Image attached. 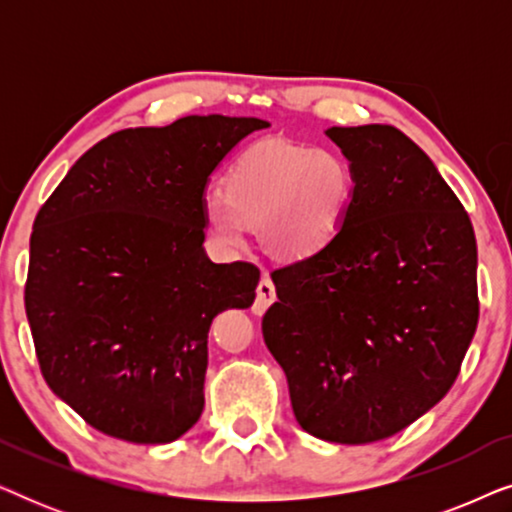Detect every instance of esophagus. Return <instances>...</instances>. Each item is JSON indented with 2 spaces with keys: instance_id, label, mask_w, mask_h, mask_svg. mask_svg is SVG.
<instances>
[{
  "instance_id": "1",
  "label": "esophagus",
  "mask_w": 512,
  "mask_h": 512,
  "mask_svg": "<svg viewBox=\"0 0 512 512\" xmlns=\"http://www.w3.org/2000/svg\"><path fill=\"white\" fill-rule=\"evenodd\" d=\"M275 284H272V279L265 275L261 282L256 286V300H254V312L256 314H263L268 307L275 303Z\"/></svg>"
}]
</instances>
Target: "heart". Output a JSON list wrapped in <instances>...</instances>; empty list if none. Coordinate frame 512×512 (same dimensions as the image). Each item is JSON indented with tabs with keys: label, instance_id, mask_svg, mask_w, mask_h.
I'll return each mask as SVG.
<instances>
[{
	"label": "heart",
	"instance_id": "1",
	"mask_svg": "<svg viewBox=\"0 0 512 512\" xmlns=\"http://www.w3.org/2000/svg\"><path fill=\"white\" fill-rule=\"evenodd\" d=\"M352 172L338 153L261 142L230 167L223 193L205 200V223L223 249H242L247 228H261L272 254L303 261L345 223Z\"/></svg>",
	"mask_w": 512,
	"mask_h": 512
}]
</instances>
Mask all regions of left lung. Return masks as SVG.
<instances>
[{
  "label": "left lung",
  "instance_id": "left-lung-1",
  "mask_svg": "<svg viewBox=\"0 0 512 512\" xmlns=\"http://www.w3.org/2000/svg\"><path fill=\"white\" fill-rule=\"evenodd\" d=\"M352 170L345 223L272 272L263 340L293 415L328 443L403 431L457 380L478 326V247L464 205L394 125L328 128Z\"/></svg>",
  "mask_w": 512,
  "mask_h": 512
}]
</instances>
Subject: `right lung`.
Segmentation results:
<instances>
[{
    "mask_svg": "<svg viewBox=\"0 0 512 512\" xmlns=\"http://www.w3.org/2000/svg\"><path fill=\"white\" fill-rule=\"evenodd\" d=\"M261 118L118 130L72 165L30 237L25 312L41 375L93 429L172 443L205 408L207 333L249 307L256 265L205 254L209 174Z\"/></svg>",
    "mask_w": 512,
    "mask_h": 512,
    "instance_id": "add662e5",
    "label": "right lung"
}]
</instances>
